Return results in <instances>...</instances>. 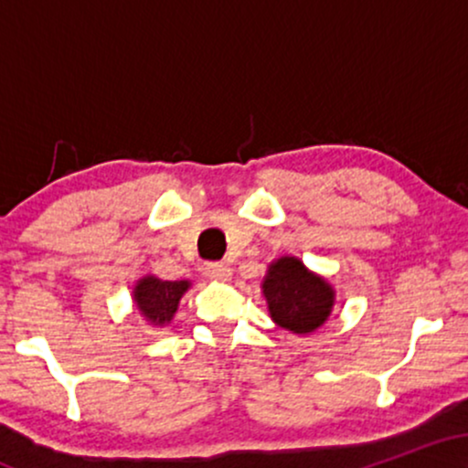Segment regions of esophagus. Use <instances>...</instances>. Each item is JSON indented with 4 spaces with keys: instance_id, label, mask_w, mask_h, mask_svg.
I'll return each mask as SVG.
<instances>
[{
    "instance_id": "34e87169",
    "label": "esophagus",
    "mask_w": 468,
    "mask_h": 468,
    "mask_svg": "<svg viewBox=\"0 0 468 468\" xmlns=\"http://www.w3.org/2000/svg\"><path fill=\"white\" fill-rule=\"evenodd\" d=\"M204 275L208 279H216V282H229L230 279V266L222 264V261H216V264L204 266Z\"/></svg>"
}]
</instances>
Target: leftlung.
Returning <instances> with one entry per match:
<instances>
[{
	"instance_id": "left-lung-1",
	"label": "left lung",
	"mask_w": 468,
	"mask_h": 468,
	"mask_svg": "<svg viewBox=\"0 0 468 468\" xmlns=\"http://www.w3.org/2000/svg\"><path fill=\"white\" fill-rule=\"evenodd\" d=\"M261 288L272 321L297 335L316 330L335 303V292L325 279L313 275L294 257H282L271 264Z\"/></svg>"
}]
</instances>
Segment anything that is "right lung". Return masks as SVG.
Listing matches in <instances>:
<instances>
[{
	"instance_id": "add662e5",
	"label": "right lung",
	"mask_w": 468,
	"mask_h": 468,
	"mask_svg": "<svg viewBox=\"0 0 468 468\" xmlns=\"http://www.w3.org/2000/svg\"><path fill=\"white\" fill-rule=\"evenodd\" d=\"M186 288L189 282H160L155 277H144L133 288V302L154 325H165L178 310Z\"/></svg>"
}]
</instances>
